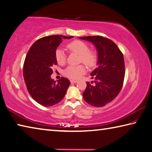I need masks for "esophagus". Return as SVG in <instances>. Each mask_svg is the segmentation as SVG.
Here are the masks:
<instances>
[{
    "label": "esophagus",
    "mask_w": 152,
    "mask_h": 152,
    "mask_svg": "<svg viewBox=\"0 0 152 152\" xmlns=\"http://www.w3.org/2000/svg\"><path fill=\"white\" fill-rule=\"evenodd\" d=\"M70 82H71V83H76L77 80H71Z\"/></svg>",
    "instance_id": "34e87169"
}]
</instances>
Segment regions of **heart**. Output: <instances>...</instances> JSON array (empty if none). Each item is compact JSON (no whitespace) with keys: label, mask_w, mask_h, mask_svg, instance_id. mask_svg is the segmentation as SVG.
Wrapping results in <instances>:
<instances>
[{"label":"heart","mask_w":152,"mask_h":152,"mask_svg":"<svg viewBox=\"0 0 152 152\" xmlns=\"http://www.w3.org/2000/svg\"><path fill=\"white\" fill-rule=\"evenodd\" d=\"M70 51L80 55V62H83L89 67H92L97 61V55L94 52L90 50V47L86 43L82 40H74L67 45ZM55 58L59 64L62 65L66 61V56L64 51L58 48L55 52ZM86 68L84 65L68 66L64 70V74L68 78L76 80L80 78L85 73Z\"/></svg>","instance_id":"heart-1"}]
</instances>
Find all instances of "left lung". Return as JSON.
<instances>
[{"mask_svg":"<svg viewBox=\"0 0 152 152\" xmlns=\"http://www.w3.org/2000/svg\"><path fill=\"white\" fill-rule=\"evenodd\" d=\"M92 42L98 50V67L92 72L94 84L87 82L83 98L88 104L102 107L114 100L122 90L125 76L124 55L117 45L101 36L80 37ZM93 84V82H91Z\"/></svg>","mask_w":152,"mask_h":152,"instance_id":"left-lung-1","label":"left lung"}]
</instances>
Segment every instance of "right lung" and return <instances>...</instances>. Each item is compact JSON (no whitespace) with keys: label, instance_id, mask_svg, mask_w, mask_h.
<instances>
[{"label":"right lung","instance_id":"add662e5","mask_svg":"<svg viewBox=\"0 0 152 152\" xmlns=\"http://www.w3.org/2000/svg\"><path fill=\"white\" fill-rule=\"evenodd\" d=\"M73 37L52 35L37 40L30 48L24 60L23 76L28 92L44 106L59 103L66 93L70 82L62 77L56 82L51 78L52 66L57 64L55 52L62 38Z\"/></svg>","mask_w":152,"mask_h":152}]
</instances>
